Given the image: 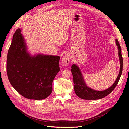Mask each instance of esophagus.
I'll list each match as a JSON object with an SVG mask.
<instances>
[{
    "mask_svg": "<svg viewBox=\"0 0 129 129\" xmlns=\"http://www.w3.org/2000/svg\"><path fill=\"white\" fill-rule=\"evenodd\" d=\"M71 56L68 54H66L64 55L62 58V63L64 66H67L69 65L70 61H71Z\"/></svg>",
    "mask_w": 129,
    "mask_h": 129,
    "instance_id": "esophagus-1",
    "label": "esophagus"
}]
</instances>
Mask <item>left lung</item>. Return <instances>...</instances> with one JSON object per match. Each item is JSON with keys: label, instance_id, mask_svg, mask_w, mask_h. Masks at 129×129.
<instances>
[{"label": "left lung", "instance_id": "1", "mask_svg": "<svg viewBox=\"0 0 129 129\" xmlns=\"http://www.w3.org/2000/svg\"><path fill=\"white\" fill-rule=\"evenodd\" d=\"M116 44L118 47V56L120 61V71L114 83L111 86L103 91L95 90L90 88L88 87L85 83L82 74L81 73L80 68L76 64L72 66L71 72L73 76V82L74 84V90H75L76 95L80 98L84 100H94L102 99L114 90L116 85H117L120 77L122 75L123 71V57L122 55V50H121L120 46L117 39H116Z\"/></svg>", "mask_w": 129, "mask_h": 129}]
</instances>
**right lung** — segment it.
Wrapping results in <instances>:
<instances>
[{
	"mask_svg": "<svg viewBox=\"0 0 129 129\" xmlns=\"http://www.w3.org/2000/svg\"><path fill=\"white\" fill-rule=\"evenodd\" d=\"M25 39L18 29L14 33L7 53L6 71L11 84L27 99L42 100L52 92V83L60 71L58 56L27 52Z\"/></svg>",
	"mask_w": 129,
	"mask_h": 129,
	"instance_id": "obj_1",
	"label": "right lung"
}]
</instances>
